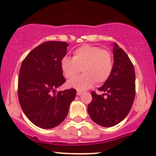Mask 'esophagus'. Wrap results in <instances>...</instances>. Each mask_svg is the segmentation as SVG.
<instances>
[{
	"label": "esophagus",
	"instance_id": "1",
	"mask_svg": "<svg viewBox=\"0 0 156 156\" xmlns=\"http://www.w3.org/2000/svg\"><path fill=\"white\" fill-rule=\"evenodd\" d=\"M81 94H82V92H81V91H79V90L77 91V95H81Z\"/></svg>",
	"mask_w": 156,
	"mask_h": 156
}]
</instances>
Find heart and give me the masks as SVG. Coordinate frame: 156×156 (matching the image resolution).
Instances as JSON below:
<instances>
[{
    "label": "heart",
    "instance_id": "1",
    "mask_svg": "<svg viewBox=\"0 0 156 156\" xmlns=\"http://www.w3.org/2000/svg\"><path fill=\"white\" fill-rule=\"evenodd\" d=\"M64 76L73 78L80 71V76L68 81V85L78 90L89 88L95 83L99 85L107 81L113 68V57L109 50L97 46L84 45L74 51L73 57L65 56L61 60Z\"/></svg>",
    "mask_w": 156,
    "mask_h": 156
}]
</instances>
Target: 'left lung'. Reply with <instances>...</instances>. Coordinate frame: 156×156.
I'll return each mask as SVG.
<instances>
[{
	"mask_svg": "<svg viewBox=\"0 0 156 156\" xmlns=\"http://www.w3.org/2000/svg\"><path fill=\"white\" fill-rule=\"evenodd\" d=\"M113 68L107 81L98 90L92 92V100L88 106L91 119L102 127H113L125 118L135 97V72L130 58L114 43Z\"/></svg>",
	"mask_w": 156,
	"mask_h": 156,
	"instance_id": "left-lung-1",
	"label": "left lung"
}]
</instances>
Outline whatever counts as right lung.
Segmentation results:
<instances>
[{
    "label": "right lung",
    "mask_w": 156,
    "mask_h": 156,
    "mask_svg": "<svg viewBox=\"0 0 156 156\" xmlns=\"http://www.w3.org/2000/svg\"><path fill=\"white\" fill-rule=\"evenodd\" d=\"M68 46L65 42H45L33 49L21 65L19 103L28 119L41 128H53L64 121L76 95L75 88L56 90L66 81L61 63Z\"/></svg>",
    "instance_id": "right-lung-1"
}]
</instances>
